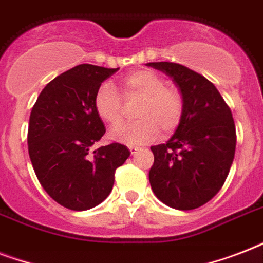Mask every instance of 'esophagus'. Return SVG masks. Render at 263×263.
Segmentation results:
<instances>
[{"instance_id": "1", "label": "esophagus", "mask_w": 263, "mask_h": 263, "mask_svg": "<svg viewBox=\"0 0 263 263\" xmlns=\"http://www.w3.org/2000/svg\"><path fill=\"white\" fill-rule=\"evenodd\" d=\"M139 146H129V152H131L132 156H135L136 153L139 152Z\"/></svg>"}]
</instances>
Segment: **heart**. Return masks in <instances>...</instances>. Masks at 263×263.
Segmentation results:
<instances>
[{"label": "heart", "mask_w": 263, "mask_h": 263, "mask_svg": "<svg viewBox=\"0 0 263 263\" xmlns=\"http://www.w3.org/2000/svg\"><path fill=\"white\" fill-rule=\"evenodd\" d=\"M124 99L140 97L134 121L121 123L109 132L111 140L125 144H143L161 134L171 135L181 123L183 97L175 87L165 86V80L150 69H135L120 82ZM97 115L107 124L119 123L123 117V101L110 82L99 84L94 95Z\"/></svg>", "instance_id": "obj_1"}]
</instances>
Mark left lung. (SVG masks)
Listing matches in <instances>:
<instances>
[{
	"label": "left lung",
	"instance_id": "obj_1",
	"mask_svg": "<svg viewBox=\"0 0 263 263\" xmlns=\"http://www.w3.org/2000/svg\"><path fill=\"white\" fill-rule=\"evenodd\" d=\"M171 76L183 97L181 123L166 143L152 146L148 180L161 202L177 210L208 203L224 185L235 157L232 111L204 76L176 63H148Z\"/></svg>",
	"mask_w": 263,
	"mask_h": 263
}]
</instances>
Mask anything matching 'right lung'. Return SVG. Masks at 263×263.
Returning a JSON list of instances; mask_svg holds the SVG:
<instances>
[{"mask_svg": "<svg viewBox=\"0 0 263 263\" xmlns=\"http://www.w3.org/2000/svg\"><path fill=\"white\" fill-rule=\"evenodd\" d=\"M119 68L82 64L46 84L30 115L28 154L43 190L61 206L88 210L106 199L116 169L131 152L110 143L90 153L106 132L94 109L99 84Z\"/></svg>", "mask_w": 263, "mask_h": 263, "instance_id": "1", "label": "right lung"}]
</instances>
